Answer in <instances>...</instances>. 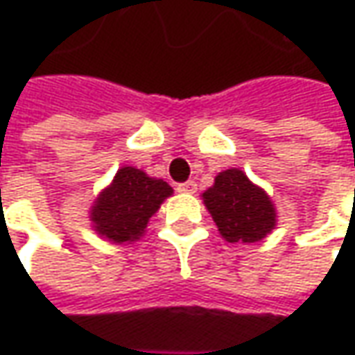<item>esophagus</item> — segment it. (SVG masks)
<instances>
[{"instance_id": "34e87169", "label": "esophagus", "mask_w": 355, "mask_h": 355, "mask_svg": "<svg viewBox=\"0 0 355 355\" xmlns=\"http://www.w3.org/2000/svg\"><path fill=\"white\" fill-rule=\"evenodd\" d=\"M178 191H180V193H196V191H198V184H196L193 180L184 182V184L178 185Z\"/></svg>"}]
</instances>
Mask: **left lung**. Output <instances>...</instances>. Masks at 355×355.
<instances>
[{
    "instance_id": "left-lung-1",
    "label": "left lung",
    "mask_w": 355,
    "mask_h": 355,
    "mask_svg": "<svg viewBox=\"0 0 355 355\" xmlns=\"http://www.w3.org/2000/svg\"><path fill=\"white\" fill-rule=\"evenodd\" d=\"M201 198L229 243H257L277 225L275 203L237 168L221 171Z\"/></svg>"
}]
</instances>
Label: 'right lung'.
Masks as SVG:
<instances>
[{
    "label": "right lung",
    "mask_w": 355,
    "mask_h": 355,
    "mask_svg": "<svg viewBox=\"0 0 355 355\" xmlns=\"http://www.w3.org/2000/svg\"><path fill=\"white\" fill-rule=\"evenodd\" d=\"M171 193L173 189L164 180L124 166L94 201L90 209L92 227L112 243H132L142 237L150 217Z\"/></svg>",
    "instance_id": "1"
}]
</instances>
